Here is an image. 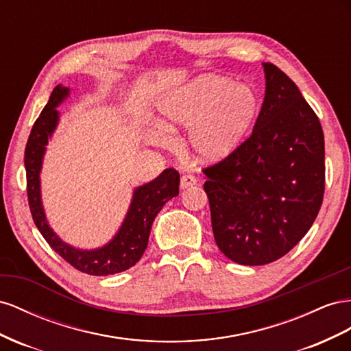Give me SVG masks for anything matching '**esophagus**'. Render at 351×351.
<instances>
[{"label": "esophagus", "instance_id": "esophagus-1", "mask_svg": "<svg viewBox=\"0 0 351 351\" xmlns=\"http://www.w3.org/2000/svg\"><path fill=\"white\" fill-rule=\"evenodd\" d=\"M195 184H197V179H195V176H193V175H184V176L181 178V188H182V189L193 186V185H195Z\"/></svg>", "mask_w": 351, "mask_h": 351}]
</instances>
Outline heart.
I'll return each instance as SVG.
<instances>
[{
  "mask_svg": "<svg viewBox=\"0 0 351 351\" xmlns=\"http://www.w3.org/2000/svg\"><path fill=\"white\" fill-rule=\"evenodd\" d=\"M160 125L189 126L188 144L202 162H219L239 147L254 125L260 101L254 89L223 76H202L165 95ZM162 134L154 135L162 139Z\"/></svg>",
  "mask_w": 351,
  "mask_h": 351,
  "instance_id": "1",
  "label": "heart"
}]
</instances>
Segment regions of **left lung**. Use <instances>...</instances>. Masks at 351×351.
<instances>
[{
    "mask_svg": "<svg viewBox=\"0 0 351 351\" xmlns=\"http://www.w3.org/2000/svg\"><path fill=\"white\" fill-rule=\"evenodd\" d=\"M266 93L252 135L203 169L215 241L238 265L260 266L300 243L322 206L324 131L281 69L263 63Z\"/></svg>",
    "mask_w": 351,
    "mask_h": 351,
    "instance_id": "left-lung-1",
    "label": "left lung"
}]
</instances>
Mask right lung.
<instances>
[{
	"mask_svg": "<svg viewBox=\"0 0 351 351\" xmlns=\"http://www.w3.org/2000/svg\"><path fill=\"white\" fill-rule=\"evenodd\" d=\"M67 97L69 88L57 85L29 135L25 148L29 208L45 241L69 265L88 275H114L132 267L143 257L157 213L169 199L179 194V173L175 169H165L154 181L138 186L134 191L132 203L122 226L108 244L95 250H81L63 243L47 222L41 202L39 173H41L48 138H51L58 123V112L56 107Z\"/></svg>",
	"mask_w": 351,
	"mask_h": 351,
	"instance_id": "add662e5",
	"label": "right lung"
}]
</instances>
